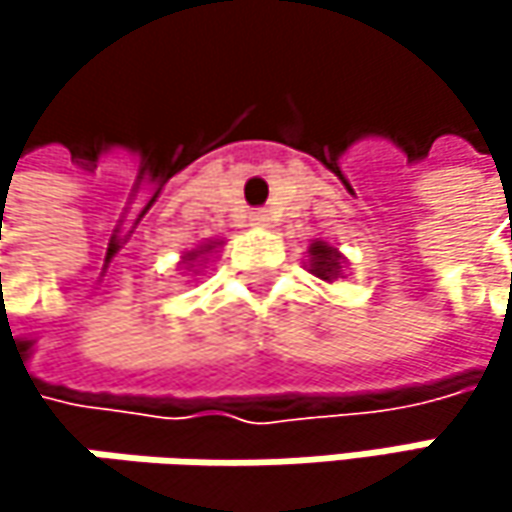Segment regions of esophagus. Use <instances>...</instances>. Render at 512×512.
<instances>
[{
	"mask_svg": "<svg viewBox=\"0 0 512 512\" xmlns=\"http://www.w3.org/2000/svg\"><path fill=\"white\" fill-rule=\"evenodd\" d=\"M249 222H252L255 228H269V222H272V219H269V213H266V210H255V213L249 216Z\"/></svg>",
	"mask_w": 512,
	"mask_h": 512,
	"instance_id": "34e87169",
	"label": "esophagus"
}]
</instances>
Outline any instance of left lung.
Instances as JSON below:
<instances>
[{"label": "left lung", "instance_id": "obj_1", "mask_svg": "<svg viewBox=\"0 0 512 512\" xmlns=\"http://www.w3.org/2000/svg\"><path fill=\"white\" fill-rule=\"evenodd\" d=\"M344 266H347V257L341 255L335 246L323 243V240H314L308 246V272L323 278V281H338L344 278Z\"/></svg>", "mask_w": 512, "mask_h": 512}]
</instances>
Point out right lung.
I'll use <instances>...</instances> for the list:
<instances>
[{"label":"right lung","mask_w":512,"mask_h":512,"mask_svg":"<svg viewBox=\"0 0 512 512\" xmlns=\"http://www.w3.org/2000/svg\"><path fill=\"white\" fill-rule=\"evenodd\" d=\"M219 246H222V240H207V243H201L198 249L186 252V255H183V263H186L189 269H192V266H204L210 257L216 255V249H219Z\"/></svg>","instance_id":"1"}]
</instances>
